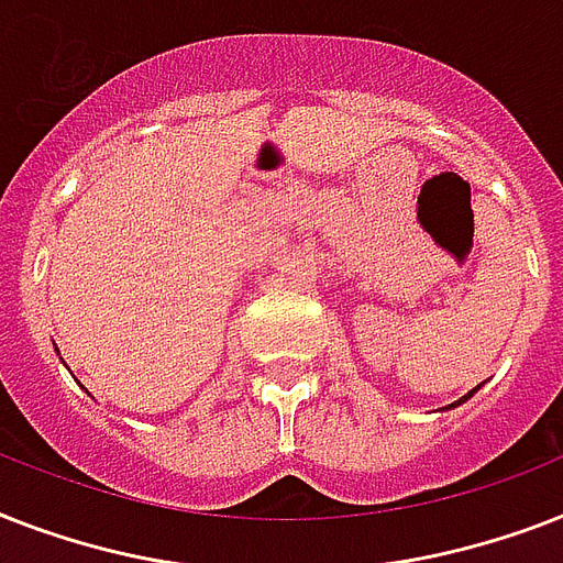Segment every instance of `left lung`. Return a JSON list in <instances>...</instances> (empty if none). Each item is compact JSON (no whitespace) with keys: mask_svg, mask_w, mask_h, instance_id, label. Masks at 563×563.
Wrapping results in <instances>:
<instances>
[{"mask_svg":"<svg viewBox=\"0 0 563 563\" xmlns=\"http://www.w3.org/2000/svg\"><path fill=\"white\" fill-rule=\"evenodd\" d=\"M476 391H479V385H476V388H471V391L464 394L462 400H455V402H450V406H444V409H455V406H462V402H464V400H467V397H473V394H476Z\"/></svg>","mask_w":563,"mask_h":563,"instance_id":"obj_1","label":"left lung"}]
</instances>
